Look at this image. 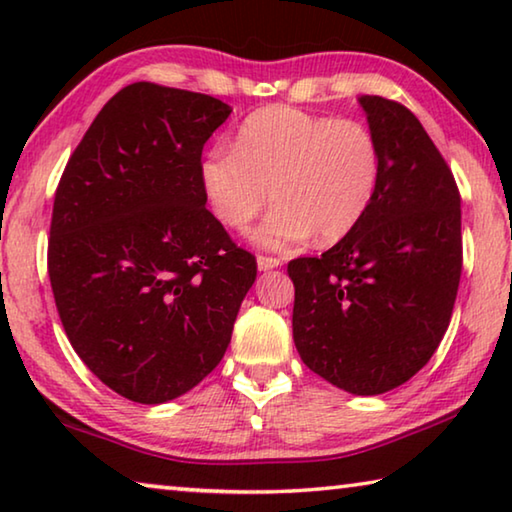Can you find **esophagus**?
Wrapping results in <instances>:
<instances>
[{"label":"esophagus","mask_w":512,"mask_h":512,"mask_svg":"<svg viewBox=\"0 0 512 512\" xmlns=\"http://www.w3.org/2000/svg\"><path fill=\"white\" fill-rule=\"evenodd\" d=\"M277 266H282V262L277 257H264V255L257 257L259 271H271V268H277Z\"/></svg>","instance_id":"esophagus-1"}]
</instances>
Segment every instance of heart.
Returning a JSON list of instances; mask_svg holds the SVG:
<instances>
[{
  "label": "heart",
  "instance_id": "1",
  "mask_svg": "<svg viewBox=\"0 0 512 512\" xmlns=\"http://www.w3.org/2000/svg\"><path fill=\"white\" fill-rule=\"evenodd\" d=\"M198 180L214 219L244 230L273 201L250 241L287 250L309 237L334 244L357 228L375 203L381 149L368 126L352 119L268 106L241 121L235 146L203 155Z\"/></svg>",
  "mask_w": 512,
  "mask_h": 512
}]
</instances>
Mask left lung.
<instances>
[{
  "mask_svg": "<svg viewBox=\"0 0 512 512\" xmlns=\"http://www.w3.org/2000/svg\"><path fill=\"white\" fill-rule=\"evenodd\" d=\"M381 149L368 214L320 257L289 262L293 343L309 370L352 395H381L427 366L461 282V196L402 103L359 97Z\"/></svg>",
  "mask_w": 512,
  "mask_h": 512,
  "instance_id": "1",
  "label": "left lung"
}]
</instances>
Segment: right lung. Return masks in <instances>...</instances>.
Returning a JSON list of instances; mask_svg holds the SVG:
<instances>
[{
  "mask_svg": "<svg viewBox=\"0 0 512 512\" xmlns=\"http://www.w3.org/2000/svg\"><path fill=\"white\" fill-rule=\"evenodd\" d=\"M230 112L210 94L126 85L58 183L47 253L58 316L85 366L131 402L176 400L210 375L257 277L198 180Z\"/></svg>",
  "mask_w": 512,
  "mask_h": 512,
  "instance_id": "add662e5",
  "label": "right lung"
}]
</instances>
